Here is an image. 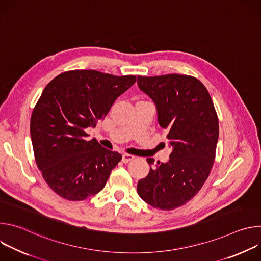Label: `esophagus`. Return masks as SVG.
Wrapping results in <instances>:
<instances>
[{"label":"esophagus","mask_w":261,"mask_h":261,"mask_svg":"<svg viewBox=\"0 0 261 261\" xmlns=\"http://www.w3.org/2000/svg\"><path fill=\"white\" fill-rule=\"evenodd\" d=\"M133 159H134V156H132V155H130V154H124L122 161H123L124 163H128V162H130L131 160H133Z\"/></svg>","instance_id":"1"}]
</instances>
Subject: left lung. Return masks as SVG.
<instances>
[{"mask_svg": "<svg viewBox=\"0 0 261 261\" xmlns=\"http://www.w3.org/2000/svg\"><path fill=\"white\" fill-rule=\"evenodd\" d=\"M137 84L156 103L158 122L173 147L168 162H157L138 181L137 193L155 208L174 210L190 201L210 175L219 137L218 116L208 91L194 76L138 75ZM146 161L152 165L155 160Z\"/></svg>", "mask_w": 261, "mask_h": 261, "instance_id": "8db88e82", "label": "left lung"}]
</instances>
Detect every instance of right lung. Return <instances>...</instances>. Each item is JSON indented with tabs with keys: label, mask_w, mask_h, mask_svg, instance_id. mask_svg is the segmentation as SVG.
Masks as SVG:
<instances>
[{
	"label": "right lung",
	"mask_w": 261,
	"mask_h": 261,
	"mask_svg": "<svg viewBox=\"0 0 261 261\" xmlns=\"http://www.w3.org/2000/svg\"><path fill=\"white\" fill-rule=\"evenodd\" d=\"M136 82L96 70L56 76L37 101L30 122L37 166L59 196L81 201L99 193L122 155L88 140L86 129L103 120L116 99Z\"/></svg>",
	"instance_id": "obj_1"
}]
</instances>
